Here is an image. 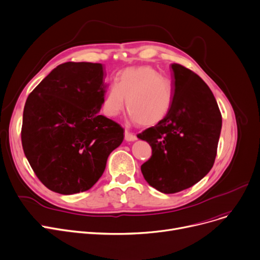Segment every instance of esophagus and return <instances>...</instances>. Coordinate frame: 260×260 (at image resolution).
<instances>
[{
	"instance_id": "esophagus-1",
	"label": "esophagus",
	"mask_w": 260,
	"mask_h": 260,
	"mask_svg": "<svg viewBox=\"0 0 260 260\" xmlns=\"http://www.w3.org/2000/svg\"><path fill=\"white\" fill-rule=\"evenodd\" d=\"M125 140L127 142H134L136 140V135L131 133V132H129L128 130H126L125 131Z\"/></svg>"
}]
</instances>
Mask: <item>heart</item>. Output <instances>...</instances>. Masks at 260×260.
<instances>
[{
  "mask_svg": "<svg viewBox=\"0 0 260 260\" xmlns=\"http://www.w3.org/2000/svg\"><path fill=\"white\" fill-rule=\"evenodd\" d=\"M133 121L144 127L159 124L169 115L174 103V88L170 80L150 66L130 67L121 72L107 92L103 109L114 117L124 109Z\"/></svg>",
  "mask_w": 260,
  "mask_h": 260,
  "instance_id": "b5f03b06",
  "label": "heart"
}]
</instances>
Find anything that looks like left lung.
Segmentation results:
<instances>
[{
	"instance_id": "obj_1",
	"label": "left lung",
	"mask_w": 260,
	"mask_h": 260,
	"mask_svg": "<svg viewBox=\"0 0 260 260\" xmlns=\"http://www.w3.org/2000/svg\"><path fill=\"white\" fill-rule=\"evenodd\" d=\"M174 103L164 120L137 135L152 148L141 170L148 184L172 194L205 177L214 165L221 113L208 85L192 70L172 64Z\"/></svg>"
}]
</instances>
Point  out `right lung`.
<instances>
[{
    "mask_svg": "<svg viewBox=\"0 0 260 260\" xmlns=\"http://www.w3.org/2000/svg\"><path fill=\"white\" fill-rule=\"evenodd\" d=\"M106 85L98 63L58 65L27 98L22 146L34 172L49 190L70 195L92 188L124 129L100 115Z\"/></svg>",
    "mask_w": 260,
    "mask_h": 260,
    "instance_id": "add662e5",
    "label": "right lung"
}]
</instances>
